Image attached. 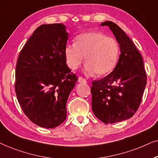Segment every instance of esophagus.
I'll return each mask as SVG.
<instances>
[{
  "label": "esophagus",
  "mask_w": 158,
  "mask_h": 158,
  "mask_svg": "<svg viewBox=\"0 0 158 158\" xmlns=\"http://www.w3.org/2000/svg\"><path fill=\"white\" fill-rule=\"evenodd\" d=\"M78 81L81 83H86L87 82V80H86L85 78H83L82 77H79L78 78Z\"/></svg>",
  "instance_id": "obj_1"
}]
</instances>
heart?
Wrapping results in <instances>:
<instances>
[{
	"label": "heart",
	"mask_w": 158,
	"mask_h": 158,
	"mask_svg": "<svg viewBox=\"0 0 158 158\" xmlns=\"http://www.w3.org/2000/svg\"><path fill=\"white\" fill-rule=\"evenodd\" d=\"M120 48L118 42L104 34L90 31L78 35L74 44H68L64 49L67 66L72 70L86 62L85 71L98 76L106 75L116 66L119 58Z\"/></svg>",
	"instance_id": "1"
}]
</instances>
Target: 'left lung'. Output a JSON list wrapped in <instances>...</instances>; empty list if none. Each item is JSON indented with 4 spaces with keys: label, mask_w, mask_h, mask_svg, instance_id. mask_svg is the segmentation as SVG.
<instances>
[{
    "label": "left lung",
    "mask_w": 158,
    "mask_h": 158,
    "mask_svg": "<svg viewBox=\"0 0 158 158\" xmlns=\"http://www.w3.org/2000/svg\"><path fill=\"white\" fill-rule=\"evenodd\" d=\"M108 26L119 44L121 55L116 66L106 77L92 83V109L105 123L124 121L138 110L147 84L142 57L133 42L116 24Z\"/></svg>",
    "instance_id": "left-lung-1"
}]
</instances>
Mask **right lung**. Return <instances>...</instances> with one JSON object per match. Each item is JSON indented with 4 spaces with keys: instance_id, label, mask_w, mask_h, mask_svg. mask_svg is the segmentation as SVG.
I'll return each mask as SVG.
<instances>
[{
    "instance_id": "1",
    "label": "right lung",
    "mask_w": 158,
    "mask_h": 158,
    "mask_svg": "<svg viewBox=\"0 0 158 158\" xmlns=\"http://www.w3.org/2000/svg\"><path fill=\"white\" fill-rule=\"evenodd\" d=\"M69 33L62 24H43L21 50L15 92L22 110L34 123L52 129L66 118V102L78 79L64 56Z\"/></svg>"
}]
</instances>
